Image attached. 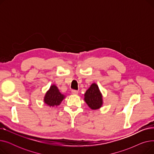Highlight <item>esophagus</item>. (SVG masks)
Segmentation results:
<instances>
[{"mask_svg": "<svg viewBox=\"0 0 154 154\" xmlns=\"http://www.w3.org/2000/svg\"><path fill=\"white\" fill-rule=\"evenodd\" d=\"M72 94L77 95V94H79V91H75V90H72Z\"/></svg>", "mask_w": 154, "mask_h": 154, "instance_id": "34e87169", "label": "esophagus"}]
</instances>
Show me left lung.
Instances as JSON below:
<instances>
[{
    "label": "left lung",
    "mask_w": 154,
    "mask_h": 154,
    "mask_svg": "<svg viewBox=\"0 0 154 154\" xmlns=\"http://www.w3.org/2000/svg\"><path fill=\"white\" fill-rule=\"evenodd\" d=\"M84 101L92 110H97L103 106V96L98 85L93 83L84 94Z\"/></svg>",
    "instance_id": "8db88e82"
}]
</instances>
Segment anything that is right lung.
Listing matches in <instances>:
<instances>
[{
  "mask_svg": "<svg viewBox=\"0 0 154 154\" xmlns=\"http://www.w3.org/2000/svg\"><path fill=\"white\" fill-rule=\"evenodd\" d=\"M65 98L66 95L60 93L58 87L55 84H52L45 93L44 102L49 107H57L59 106Z\"/></svg>",
  "mask_w": 154,
  "mask_h": 154,
  "instance_id": "1",
  "label": "right lung"
}]
</instances>
